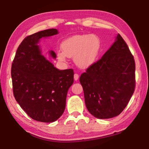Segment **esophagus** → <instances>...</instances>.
Listing matches in <instances>:
<instances>
[{"label":"esophagus","mask_w":149,"mask_h":149,"mask_svg":"<svg viewBox=\"0 0 149 149\" xmlns=\"http://www.w3.org/2000/svg\"><path fill=\"white\" fill-rule=\"evenodd\" d=\"M78 79H79V74H74V79L75 81H77V80H78Z\"/></svg>","instance_id":"1"}]
</instances>
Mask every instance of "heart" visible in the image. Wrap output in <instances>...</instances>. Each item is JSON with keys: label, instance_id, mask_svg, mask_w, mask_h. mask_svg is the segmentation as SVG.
<instances>
[{"label": "heart", "instance_id": "obj_1", "mask_svg": "<svg viewBox=\"0 0 149 149\" xmlns=\"http://www.w3.org/2000/svg\"><path fill=\"white\" fill-rule=\"evenodd\" d=\"M61 49L62 51H57V57L60 61L65 62L66 56L74 58L77 65L86 68L97 60L101 50V41L94 34L77 35L63 41Z\"/></svg>", "mask_w": 149, "mask_h": 149}]
</instances>
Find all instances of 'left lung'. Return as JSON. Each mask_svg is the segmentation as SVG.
I'll return each mask as SVG.
<instances>
[{"label":"left lung","mask_w":149,"mask_h":149,"mask_svg":"<svg viewBox=\"0 0 149 149\" xmlns=\"http://www.w3.org/2000/svg\"><path fill=\"white\" fill-rule=\"evenodd\" d=\"M135 64L127 45L118 34L102 57L79 77L89 112L99 119L119 115L135 87Z\"/></svg>","instance_id":"8db88e82"}]
</instances>
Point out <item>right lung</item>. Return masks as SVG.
<instances>
[{"label":"right lung","instance_id":"right-lung-1","mask_svg":"<svg viewBox=\"0 0 149 149\" xmlns=\"http://www.w3.org/2000/svg\"><path fill=\"white\" fill-rule=\"evenodd\" d=\"M58 33L56 29L26 37L16 50L12 64L13 93L17 103L30 118L50 123L64 112L67 93L74 83V70H59L41 54L39 40ZM56 58L54 51H50Z\"/></svg>","mask_w":149,"mask_h":149}]
</instances>
